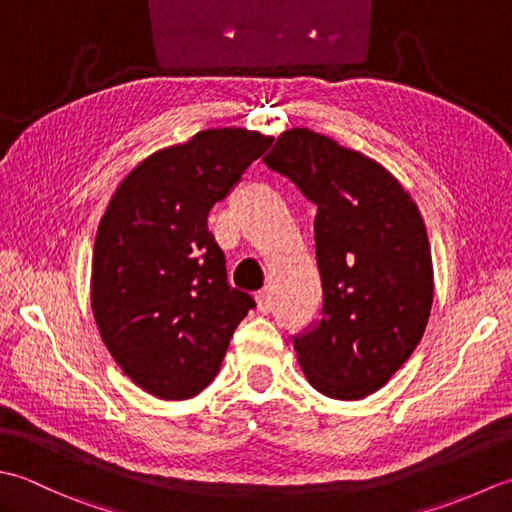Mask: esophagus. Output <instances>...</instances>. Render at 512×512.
I'll use <instances>...</instances> for the list:
<instances>
[{
    "label": "esophagus",
    "instance_id": "1",
    "mask_svg": "<svg viewBox=\"0 0 512 512\" xmlns=\"http://www.w3.org/2000/svg\"><path fill=\"white\" fill-rule=\"evenodd\" d=\"M256 302H258V311H260V314H269L271 307H274V300H271V294H269L267 289L258 291V294H256Z\"/></svg>",
    "mask_w": 512,
    "mask_h": 512
}]
</instances>
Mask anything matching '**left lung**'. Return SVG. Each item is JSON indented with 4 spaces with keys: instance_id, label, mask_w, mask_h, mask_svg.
I'll return each mask as SVG.
<instances>
[{
    "instance_id": "left-lung-1",
    "label": "left lung",
    "mask_w": 512,
    "mask_h": 512,
    "mask_svg": "<svg viewBox=\"0 0 512 512\" xmlns=\"http://www.w3.org/2000/svg\"><path fill=\"white\" fill-rule=\"evenodd\" d=\"M263 163L316 205L322 307L294 336L300 367L327 398L360 400L409 360L429 322L422 216L380 163L307 128L280 134Z\"/></svg>"
}]
</instances>
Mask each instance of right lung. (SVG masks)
<instances>
[{"label": "right lung", "mask_w": 512, "mask_h": 512, "mask_svg": "<svg viewBox=\"0 0 512 512\" xmlns=\"http://www.w3.org/2000/svg\"><path fill=\"white\" fill-rule=\"evenodd\" d=\"M269 145L243 128L198 132L139 163L101 218L92 311L123 373L156 398L201 393L256 307L227 283L207 214Z\"/></svg>", "instance_id": "add662e5"}]
</instances>
